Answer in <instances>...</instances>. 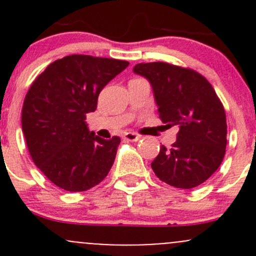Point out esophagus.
<instances>
[{
  "label": "esophagus",
  "mask_w": 256,
  "mask_h": 256,
  "mask_svg": "<svg viewBox=\"0 0 256 256\" xmlns=\"http://www.w3.org/2000/svg\"><path fill=\"white\" fill-rule=\"evenodd\" d=\"M124 138L128 141H131V142H136V141L140 140V135H138V134L135 132H125Z\"/></svg>",
  "instance_id": "obj_1"
}]
</instances>
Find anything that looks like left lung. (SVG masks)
Here are the masks:
<instances>
[{
    "mask_svg": "<svg viewBox=\"0 0 256 256\" xmlns=\"http://www.w3.org/2000/svg\"><path fill=\"white\" fill-rule=\"evenodd\" d=\"M134 72L151 82L160 118L180 128L176 142L161 146L152 161L154 174L183 190L202 184L226 154V118L216 90L198 72L164 62L136 64Z\"/></svg>",
    "mask_w": 256,
    "mask_h": 256,
    "instance_id": "1",
    "label": "left lung"
}]
</instances>
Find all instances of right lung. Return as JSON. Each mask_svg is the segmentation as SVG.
Instances as JSON below:
<instances>
[{
  "mask_svg": "<svg viewBox=\"0 0 256 256\" xmlns=\"http://www.w3.org/2000/svg\"><path fill=\"white\" fill-rule=\"evenodd\" d=\"M128 66L112 58L73 54L58 59L36 78L24 98L22 130L36 166L68 192H82L109 174L118 136L104 140L90 132L86 114L98 96Z\"/></svg>",
  "mask_w": 256,
  "mask_h": 256,
  "instance_id": "1",
  "label": "right lung"
}]
</instances>
